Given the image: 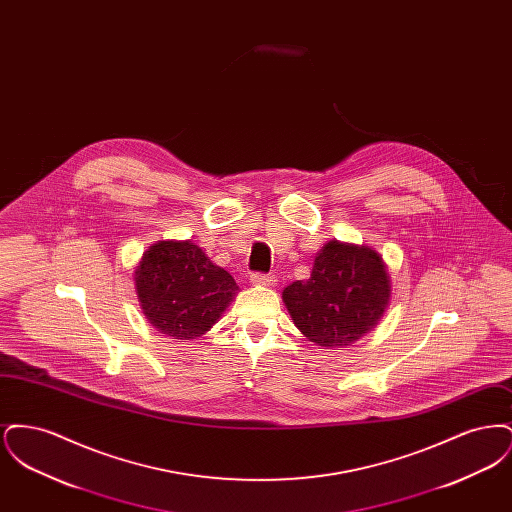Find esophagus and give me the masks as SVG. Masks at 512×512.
<instances>
[{
  "label": "esophagus",
  "mask_w": 512,
  "mask_h": 512,
  "mask_svg": "<svg viewBox=\"0 0 512 512\" xmlns=\"http://www.w3.org/2000/svg\"><path fill=\"white\" fill-rule=\"evenodd\" d=\"M251 282L257 284V286H274L276 278L270 276V274H261V272H253L251 274Z\"/></svg>",
  "instance_id": "34e87169"
}]
</instances>
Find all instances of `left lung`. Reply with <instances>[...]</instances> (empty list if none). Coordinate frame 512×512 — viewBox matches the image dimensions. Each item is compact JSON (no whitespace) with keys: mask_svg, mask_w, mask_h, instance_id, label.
Listing matches in <instances>:
<instances>
[{"mask_svg":"<svg viewBox=\"0 0 512 512\" xmlns=\"http://www.w3.org/2000/svg\"><path fill=\"white\" fill-rule=\"evenodd\" d=\"M390 297L382 255L368 245L338 240L318 251L309 280H297L282 292L293 324L322 347L361 340L384 317Z\"/></svg>","mask_w":512,"mask_h":512,"instance_id":"8db88e82","label":"left lung"}]
</instances>
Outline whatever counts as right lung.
<instances>
[{
  "label": "right lung",
  "instance_id": "obj_1",
  "mask_svg": "<svg viewBox=\"0 0 512 512\" xmlns=\"http://www.w3.org/2000/svg\"><path fill=\"white\" fill-rule=\"evenodd\" d=\"M134 286L149 324L172 340L209 332L240 290L232 274L190 240L151 245L134 270Z\"/></svg>",
  "mask_w": 512,
  "mask_h": 512
}]
</instances>
